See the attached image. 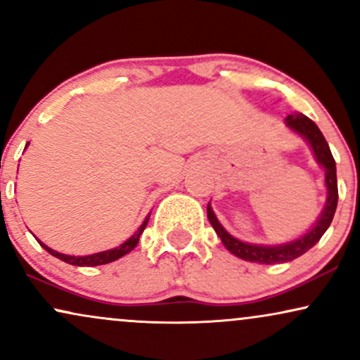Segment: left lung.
Listing matches in <instances>:
<instances>
[{
  "label": "left lung",
  "mask_w": 360,
  "mask_h": 360,
  "mask_svg": "<svg viewBox=\"0 0 360 360\" xmlns=\"http://www.w3.org/2000/svg\"><path fill=\"white\" fill-rule=\"evenodd\" d=\"M287 127L295 133H299L302 139L307 140V143L312 148L314 157H316L317 163L326 172V187H327V202L323 207L322 214L319 215L316 224L307 233L300 235L295 240L281 243V245H259V243H247L238 240L230 235L227 230L221 227V224L217 219L214 210H212L210 203L207 205V217L210 220L212 227L220 237L221 243L229 252H232L238 259L247 262H255V264H282V262H290L297 259V257L304 255L305 252L310 250L316 243L321 240V237L329 229L332 219H334L337 200H339V192H337V173H335V160L332 157L329 143L323 139L322 131L312 120L305 117L304 113H294L288 115L285 118Z\"/></svg>",
  "instance_id": "obj_1"
}]
</instances>
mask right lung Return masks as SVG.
I'll return each mask as SVG.
<instances>
[{
	"label": "right lung",
	"instance_id": "1",
	"mask_svg": "<svg viewBox=\"0 0 360 360\" xmlns=\"http://www.w3.org/2000/svg\"><path fill=\"white\" fill-rule=\"evenodd\" d=\"M30 145V143H26ZM150 220V215H146V219L143 220V224L140 225V229L136 230L135 233L131 235L128 240H125L122 243V245L115 247V248H110V250H105V252H98V254H91V255H66V254H60V252L53 250L48 245H44L43 242H39L38 238V243L41 245L44 250L48 252V254H51L53 257H56V259L66 262V264H72V265H77V267H95V265H105V264H110V262L120 259V257L127 255L128 252H131L133 248L136 247V243L140 240V235L143 233V230L146 227V224H148Z\"/></svg>",
	"mask_w": 360,
	"mask_h": 360
}]
</instances>
